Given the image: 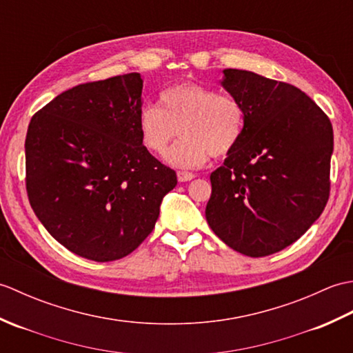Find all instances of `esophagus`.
I'll list each match as a JSON object with an SVG mask.
<instances>
[{"instance_id":"1","label":"esophagus","mask_w":353,"mask_h":353,"mask_svg":"<svg viewBox=\"0 0 353 353\" xmlns=\"http://www.w3.org/2000/svg\"><path fill=\"white\" fill-rule=\"evenodd\" d=\"M196 177V174H192V172L188 171H179L177 172V181L179 182H190L192 179Z\"/></svg>"}]
</instances>
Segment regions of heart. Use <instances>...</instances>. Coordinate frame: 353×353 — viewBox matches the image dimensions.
Segmentation results:
<instances>
[{"mask_svg": "<svg viewBox=\"0 0 353 353\" xmlns=\"http://www.w3.org/2000/svg\"><path fill=\"white\" fill-rule=\"evenodd\" d=\"M245 125L243 104L230 95L199 83L171 86L159 95V106L144 104L138 112L141 142L150 153L163 154L176 129L181 137L165 159L172 167H203L209 156L234 152Z\"/></svg>", "mask_w": 353, "mask_h": 353, "instance_id": "1", "label": "heart"}]
</instances>
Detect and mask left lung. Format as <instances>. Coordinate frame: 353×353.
<instances>
[{"label":"left lung","mask_w":353,"mask_h":353,"mask_svg":"<svg viewBox=\"0 0 353 353\" xmlns=\"http://www.w3.org/2000/svg\"><path fill=\"white\" fill-rule=\"evenodd\" d=\"M223 74V88L245 110V125L234 152L211 174L206 220L230 249L268 256L297 241L323 212L332 124L296 86L252 71Z\"/></svg>","instance_id":"8db88e82"}]
</instances>
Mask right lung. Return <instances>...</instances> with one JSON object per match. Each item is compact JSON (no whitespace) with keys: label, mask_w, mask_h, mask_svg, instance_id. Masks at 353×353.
Here are the masks:
<instances>
[{"label":"right lung","mask_w":353,"mask_h":353,"mask_svg":"<svg viewBox=\"0 0 353 353\" xmlns=\"http://www.w3.org/2000/svg\"><path fill=\"white\" fill-rule=\"evenodd\" d=\"M138 72L89 81L33 115L26 138L30 205L50 235L81 258L109 262L152 234L176 171L142 145Z\"/></svg>","instance_id":"obj_1"}]
</instances>
